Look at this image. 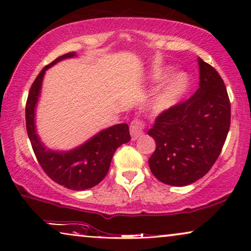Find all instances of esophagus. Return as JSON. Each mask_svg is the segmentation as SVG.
<instances>
[{"label": "esophagus", "mask_w": 251, "mask_h": 251, "mask_svg": "<svg viewBox=\"0 0 251 251\" xmlns=\"http://www.w3.org/2000/svg\"><path fill=\"white\" fill-rule=\"evenodd\" d=\"M146 128L145 122L140 119H135L132 120L131 123H130V135H131V138L136 140L138 137H140L144 133V129Z\"/></svg>", "instance_id": "esophagus-1"}]
</instances>
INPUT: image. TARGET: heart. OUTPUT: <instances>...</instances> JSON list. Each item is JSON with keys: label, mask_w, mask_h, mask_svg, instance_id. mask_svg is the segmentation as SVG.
Instances as JSON below:
<instances>
[{"label": "heart", "mask_w": 251, "mask_h": 251, "mask_svg": "<svg viewBox=\"0 0 251 251\" xmlns=\"http://www.w3.org/2000/svg\"><path fill=\"white\" fill-rule=\"evenodd\" d=\"M170 68H159L152 75L153 81L159 82L170 74ZM188 85V77L185 74H177L170 78L162 88L157 91L153 99L152 107L156 112H163L176 104L178 98L183 95Z\"/></svg>", "instance_id": "obj_1"}]
</instances>
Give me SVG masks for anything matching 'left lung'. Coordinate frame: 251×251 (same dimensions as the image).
<instances>
[{
  "label": "left lung",
  "instance_id": "obj_1",
  "mask_svg": "<svg viewBox=\"0 0 251 251\" xmlns=\"http://www.w3.org/2000/svg\"><path fill=\"white\" fill-rule=\"evenodd\" d=\"M200 87L187 100L156 116L149 135L156 147L149 160L157 179L186 186L211 169L231 125V102L224 81L211 65L198 58Z\"/></svg>",
  "mask_w": 251,
  "mask_h": 251
}]
</instances>
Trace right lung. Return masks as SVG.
Returning <instances> with one entry per match:
<instances>
[{"label": "right lung", "mask_w": 251, "mask_h": 251, "mask_svg": "<svg viewBox=\"0 0 251 251\" xmlns=\"http://www.w3.org/2000/svg\"><path fill=\"white\" fill-rule=\"evenodd\" d=\"M73 56L75 53L70 52L58 57L47 65L34 80L26 101V129L34 154L44 173L61 186L74 191H83L96 186L104 179L116 149L128 143L131 137L128 125L121 123L102 130L83 145L70 152H53L47 150L40 142L34 125V109L40 95L43 75L57 61Z\"/></svg>", "instance_id": "obj_1"}]
</instances>
